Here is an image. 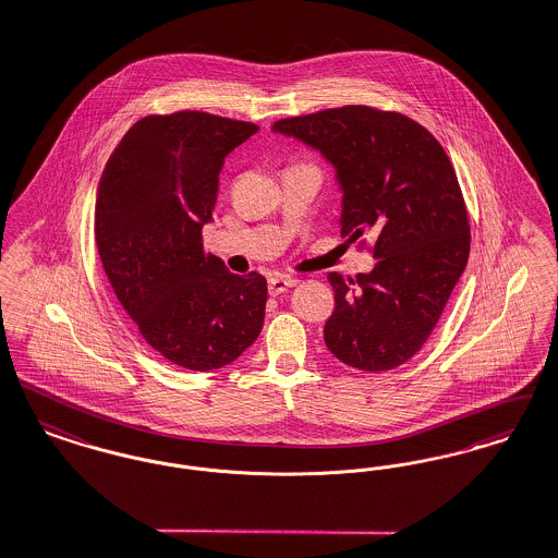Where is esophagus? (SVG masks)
<instances>
[{"instance_id": "esophagus-1", "label": "esophagus", "mask_w": 558, "mask_h": 558, "mask_svg": "<svg viewBox=\"0 0 558 558\" xmlns=\"http://www.w3.org/2000/svg\"><path fill=\"white\" fill-rule=\"evenodd\" d=\"M295 283H298V279H293V277H279V275H275V277L268 279V293L270 295H279V293L293 288Z\"/></svg>"}]
</instances>
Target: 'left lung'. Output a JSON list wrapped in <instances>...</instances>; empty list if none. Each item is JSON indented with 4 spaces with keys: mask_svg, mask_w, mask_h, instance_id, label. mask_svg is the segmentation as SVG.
Listing matches in <instances>:
<instances>
[{
    "mask_svg": "<svg viewBox=\"0 0 558 558\" xmlns=\"http://www.w3.org/2000/svg\"><path fill=\"white\" fill-rule=\"evenodd\" d=\"M272 132L333 166L342 236L374 239L372 272L327 275V349L363 372L399 367L424 347L469 263V214L447 153L417 121L363 105L279 119Z\"/></svg>",
    "mask_w": 558,
    "mask_h": 558,
    "instance_id": "8db88e82",
    "label": "left lung"
}]
</instances>
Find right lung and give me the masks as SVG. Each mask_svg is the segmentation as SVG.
I'll list each match as a JSON object with an SVG mask.
<instances>
[{
    "instance_id": "1",
    "label": "right lung",
    "mask_w": 558,
    "mask_h": 558,
    "mask_svg": "<svg viewBox=\"0 0 558 558\" xmlns=\"http://www.w3.org/2000/svg\"><path fill=\"white\" fill-rule=\"evenodd\" d=\"M258 125L202 111L136 121L98 182L94 236L148 347L193 372L235 361L263 331L266 279L204 254L225 157Z\"/></svg>"
}]
</instances>
